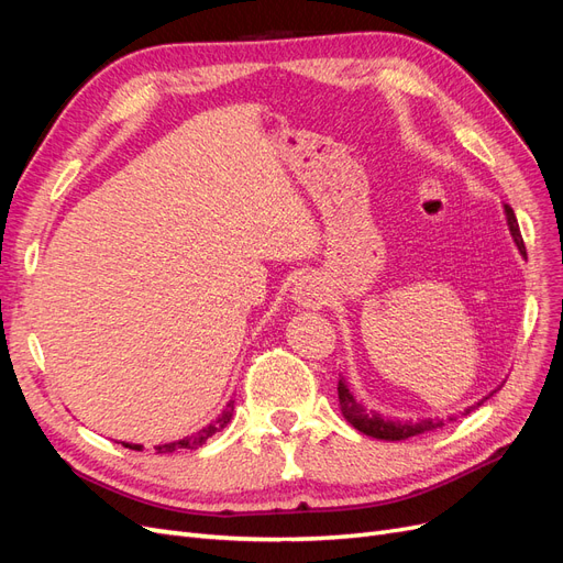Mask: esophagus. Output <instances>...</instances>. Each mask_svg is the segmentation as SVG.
<instances>
[{"label":"esophagus","mask_w":563,"mask_h":563,"mask_svg":"<svg viewBox=\"0 0 563 563\" xmlns=\"http://www.w3.org/2000/svg\"><path fill=\"white\" fill-rule=\"evenodd\" d=\"M327 286L317 275H302L294 286V300L300 308L319 310L321 305H327Z\"/></svg>","instance_id":"esophagus-1"}]
</instances>
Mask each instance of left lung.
<instances>
[{
	"instance_id": "8db88e82",
	"label": "left lung",
	"mask_w": 563,
	"mask_h": 563,
	"mask_svg": "<svg viewBox=\"0 0 563 563\" xmlns=\"http://www.w3.org/2000/svg\"><path fill=\"white\" fill-rule=\"evenodd\" d=\"M505 213H507L509 232H512L519 251L526 255V246H523L521 232H519V225H517V216L509 207H505ZM338 401H340V411H343V416L347 418L352 428L360 430L366 437H373V439L401 441V439H408V437H418V434H424V432L439 430V428H444V424H446L444 418H437V420L424 418V420H418V422H401V420H387L376 411H366L362 404L354 401V397L350 395V389L343 380H338ZM476 406H482V404H476ZM470 411H472V408H467L465 413H470ZM449 420H455V418H449Z\"/></svg>"
}]
</instances>
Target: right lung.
I'll return each instance as SVG.
<instances>
[{
    "instance_id": "add662e5",
    "label": "right lung",
    "mask_w": 563,
    "mask_h": 563,
    "mask_svg": "<svg viewBox=\"0 0 563 563\" xmlns=\"http://www.w3.org/2000/svg\"><path fill=\"white\" fill-rule=\"evenodd\" d=\"M232 411H234V401L228 404V408H225L223 413H220V418H218L216 422L207 424V428L199 430V432L192 434V437H185V439H180V441H174V444L155 446L157 453H174V451H178V449H199L209 437H213L216 432H220V430L225 428V424H228L230 418H232ZM124 446H126V449H133V451H141V449H143V446H139V444H124Z\"/></svg>"
}]
</instances>
